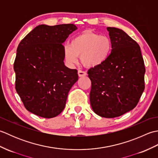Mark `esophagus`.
<instances>
[{
    "instance_id": "34e87169",
    "label": "esophagus",
    "mask_w": 158,
    "mask_h": 158,
    "mask_svg": "<svg viewBox=\"0 0 158 158\" xmlns=\"http://www.w3.org/2000/svg\"><path fill=\"white\" fill-rule=\"evenodd\" d=\"M78 75L79 77H85L87 75V73H85V71H83V70H79L78 71Z\"/></svg>"
}]
</instances>
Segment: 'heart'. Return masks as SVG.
Masks as SVG:
<instances>
[{
    "instance_id": "b5f03b06",
    "label": "heart",
    "mask_w": 158,
    "mask_h": 158,
    "mask_svg": "<svg viewBox=\"0 0 158 158\" xmlns=\"http://www.w3.org/2000/svg\"><path fill=\"white\" fill-rule=\"evenodd\" d=\"M112 50L109 36L89 31L83 32L71 39L70 45L64 46L66 60L71 64L78 62V56L88 68H96L109 58Z\"/></svg>"
}]
</instances>
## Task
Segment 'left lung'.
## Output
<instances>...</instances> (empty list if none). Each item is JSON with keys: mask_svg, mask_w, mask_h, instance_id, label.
I'll return each mask as SVG.
<instances>
[{"mask_svg": "<svg viewBox=\"0 0 158 158\" xmlns=\"http://www.w3.org/2000/svg\"><path fill=\"white\" fill-rule=\"evenodd\" d=\"M112 50L105 62L88 70L90 105L97 115L113 118L132 110L145 89V64L140 46L122 31L107 27Z\"/></svg>", "mask_w": 158, "mask_h": 158, "instance_id": "obj_1", "label": "left lung"}]
</instances>
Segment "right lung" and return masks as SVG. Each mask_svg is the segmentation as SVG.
Returning <instances> with one entry per match:
<instances>
[{
  "label": "right lung",
  "mask_w": 158,
  "mask_h": 158,
  "mask_svg": "<svg viewBox=\"0 0 158 158\" xmlns=\"http://www.w3.org/2000/svg\"><path fill=\"white\" fill-rule=\"evenodd\" d=\"M77 29L72 23L39 25L19 43L13 64L15 89L29 112L52 118L64 109L78 74L64 65L62 44Z\"/></svg>",
  "instance_id": "right-lung-1"
}]
</instances>
